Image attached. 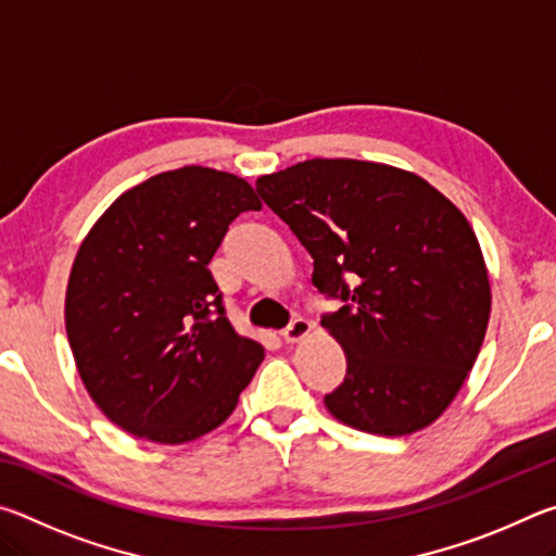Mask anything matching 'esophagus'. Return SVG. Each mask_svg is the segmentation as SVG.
<instances>
[{"label":"esophagus","instance_id":"obj_1","mask_svg":"<svg viewBox=\"0 0 556 556\" xmlns=\"http://www.w3.org/2000/svg\"><path fill=\"white\" fill-rule=\"evenodd\" d=\"M312 321H306V318H294L285 331H281V336H285L287 343H299L301 338H306L308 333H312Z\"/></svg>","mask_w":556,"mask_h":556}]
</instances>
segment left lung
Here are the masks:
<instances>
[{"mask_svg":"<svg viewBox=\"0 0 556 556\" xmlns=\"http://www.w3.org/2000/svg\"><path fill=\"white\" fill-rule=\"evenodd\" d=\"M257 193L314 257V287L343 301L321 318L348 363L326 409L380 437L437 421L491 318V281L464 213L421 176L357 159H308L260 176Z\"/></svg>","mask_w":556,"mask_h":556,"instance_id":"obj_1","label":"left lung"}]
</instances>
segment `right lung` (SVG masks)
Masks as SVG:
<instances>
[{
    "instance_id": "obj_1",
    "label": "right lung",
    "mask_w": 556,
    "mask_h": 556,
    "mask_svg": "<svg viewBox=\"0 0 556 556\" xmlns=\"http://www.w3.org/2000/svg\"><path fill=\"white\" fill-rule=\"evenodd\" d=\"M260 208L244 178L184 166L122 193L83 240L65 333L92 402L131 437L186 444L238 407L265 348L230 326L208 262Z\"/></svg>"
}]
</instances>
